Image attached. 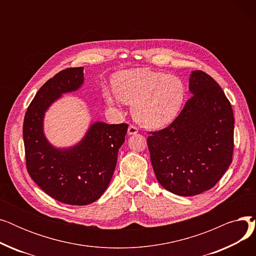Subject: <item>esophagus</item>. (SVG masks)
Wrapping results in <instances>:
<instances>
[{"label": "esophagus", "mask_w": 256, "mask_h": 256, "mask_svg": "<svg viewBox=\"0 0 256 256\" xmlns=\"http://www.w3.org/2000/svg\"><path fill=\"white\" fill-rule=\"evenodd\" d=\"M138 132V128L135 126H130L128 128V135H135V134Z\"/></svg>", "instance_id": "obj_1"}]
</instances>
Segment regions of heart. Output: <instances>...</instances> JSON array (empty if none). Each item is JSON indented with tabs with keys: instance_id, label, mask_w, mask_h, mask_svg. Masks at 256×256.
Instances as JSON below:
<instances>
[{
	"instance_id": "obj_1",
	"label": "heart",
	"mask_w": 256,
	"mask_h": 256,
	"mask_svg": "<svg viewBox=\"0 0 256 256\" xmlns=\"http://www.w3.org/2000/svg\"><path fill=\"white\" fill-rule=\"evenodd\" d=\"M114 92L104 91L109 104L119 100L132 104V116L148 128H162L176 119L184 98L182 80L150 70L121 72L113 78Z\"/></svg>"
}]
</instances>
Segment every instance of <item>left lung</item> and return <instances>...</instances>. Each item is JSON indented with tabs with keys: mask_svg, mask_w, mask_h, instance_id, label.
<instances>
[{
	"mask_svg": "<svg viewBox=\"0 0 256 256\" xmlns=\"http://www.w3.org/2000/svg\"><path fill=\"white\" fill-rule=\"evenodd\" d=\"M188 100L176 120L147 138L158 182L180 196L216 184L232 162L234 117L224 91L201 70L190 74Z\"/></svg>",
	"mask_w": 256,
	"mask_h": 256,
	"instance_id": "1",
	"label": "left lung"
}]
</instances>
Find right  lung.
Segmentation results:
<instances>
[{"instance_id":"right-lung-1","label":"right lung","mask_w":256,"mask_h":256,"mask_svg":"<svg viewBox=\"0 0 256 256\" xmlns=\"http://www.w3.org/2000/svg\"><path fill=\"white\" fill-rule=\"evenodd\" d=\"M83 70V67L67 68L50 78L31 102L22 128L26 164L31 178L48 195L72 206L92 204L106 190L128 128L126 124L96 121L72 147L58 148L48 142L44 132V114L64 93L82 87Z\"/></svg>"}]
</instances>
